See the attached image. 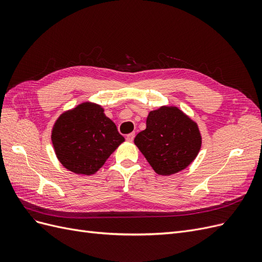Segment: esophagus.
Here are the masks:
<instances>
[{"mask_svg":"<svg viewBox=\"0 0 262 262\" xmlns=\"http://www.w3.org/2000/svg\"><path fill=\"white\" fill-rule=\"evenodd\" d=\"M134 137H136V133H134V132L129 133L128 136H126V140H128L129 142H132V141H133V139H134Z\"/></svg>","mask_w":262,"mask_h":262,"instance_id":"esophagus-1","label":"esophagus"}]
</instances>
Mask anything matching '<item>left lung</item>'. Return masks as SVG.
<instances>
[{
  "instance_id": "8db88e82",
  "label": "left lung",
  "mask_w": 262,
  "mask_h": 262,
  "mask_svg": "<svg viewBox=\"0 0 262 262\" xmlns=\"http://www.w3.org/2000/svg\"><path fill=\"white\" fill-rule=\"evenodd\" d=\"M134 143L158 175L185 169L196 157L201 136L196 123L176 107L150 112L146 129L137 134Z\"/></svg>"
}]
</instances>
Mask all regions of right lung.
I'll return each instance as SVG.
<instances>
[{
  "mask_svg": "<svg viewBox=\"0 0 262 262\" xmlns=\"http://www.w3.org/2000/svg\"><path fill=\"white\" fill-rule=\"evenodd\" d=\"M51 139L61 164L83 175L96 172L124 141L104 109L90 102L61 115Z\"/></svg>",
  "mask_w": 262,
  "mask_h": 262,
  "instance_id": "1",
  "label": "right lung"
}]
</instances>
